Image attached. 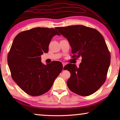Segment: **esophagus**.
<instances>
[{"label": "esophagus", "instance_id": "34e87169", "mask_svg": "<svg viewBox=\"0 0 120 120\" xmlns=\"http://www.w3.org/2000/svg\"><path fill=\"white\" fill-rule=\"evenodd\" d=\"M66 63H65V62H62V65H63V68H64V66H65V65H66Z\"/></svg>", "mask_w": 120, "mask_h": 120}]
</instances>
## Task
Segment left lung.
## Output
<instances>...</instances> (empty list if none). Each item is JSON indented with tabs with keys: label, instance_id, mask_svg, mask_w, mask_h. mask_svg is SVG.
<instances>
[{
	"label": "left lung",
	"instance_id": "1",
	"mask_svg": "<svg viewBox=\"0 0 120 120\" xmlns=\"http://www.w3.org/2000/svg\"><path fill=\"white\" fill-rule=\"evenodd\" d=\"M72 48V58H82L78 67L69 64L64 69L70 72L67 84L71 92L87 96L96 92L106 80L111 55L103 35L84 25L58 27Z\"/></svg>",
	"mask_w": 120,
	"mask_h": 120
}]
</instances>
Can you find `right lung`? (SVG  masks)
<instances>
[{
	"mask_svg": "<svg viewBox=\"0 0 120 120\" xmlns=\"http://www.w3.org/2000/svg\"><path fill=\"white\" fill-rule=\"evenodd\" d=\"M54 28L35 27L23 31L14 38L7 61L13 79L24 92L33 96L43 95L51 88L63 69L59 61L45 65L41 56L47 53L54 35Z\"/></svg>",
	"mask_w": 120,
	"mask_h": 120,
	"instance_id": "right-lung-1",
	"label": "right lung"
}]
</instances>
